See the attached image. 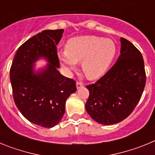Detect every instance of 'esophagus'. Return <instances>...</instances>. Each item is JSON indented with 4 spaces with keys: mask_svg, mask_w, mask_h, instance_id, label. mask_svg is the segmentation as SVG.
<instances>
[{
    "mask_svg": "<svg viewBox=\"0 0 155 155\" xmlns=\"http://www.w3.org/2000/svg\"><path fill=\"white\" fill-rule=\"evenodd\" d=\"M83 85H84V84H83L81 81H77L76 86L78 89H79V88H81V87H83Z\"/></svg>",
    "mask_w": 155,
    "mask_h": 155,
    "instance_id": "1",
    "label": "esophagus"
}]
</instances>
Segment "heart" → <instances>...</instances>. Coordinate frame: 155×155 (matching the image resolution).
<instances>
[{"label": "heart", "mask_w": 155, "mask_h": 155, "mask_svg": "<svg viewBox=\"0 0 155 155\" xmlns=\"http://www.w3.org/2000/svg\"><path fill=\"white\" fill-rule=\"evenodd\" d=\"M116 45L112 39L96 35H80L70 38L65 50L57 52L64 68L74 69L79 61L87 78L96 79L105 74L116 57Z\"/></svg>", "instance_id": "heart-1"}]
</instances>
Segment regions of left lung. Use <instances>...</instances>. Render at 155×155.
<instances>
[{
  "mask_svg": "<svg viewBox=\"0 0 155 155\" xmlns=\"http://www.w3.org/2000/svg\"><path fill=\"white\" fill-rule=\"evenodd\" d=\"M120 55L116 64L94 84L87 85V113L97 123L112 125L131 114L141 98L146 84L141 53L133 43L120 39Z\"/></svg>",
  "mask_w": 155,
  "mask_h": 155,
  "instance_id": "1",
  "label": "left lung"
}]
</instances>
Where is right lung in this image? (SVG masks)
<instances>
[{"mask_svg": "<svg viewBox=\"0 0 155 155\" xmlns=\"http://www.w3.org/2000/svg\"><path fill=\"white\" fill-rule=\"evenodd\" d=\"M64 29L44 30L25 42L16 51L10 69L13 98L25 119L39 127L57 125L65 113V102L77 91L74 80L58 71L57 45ZM44 57L49 64L38 72L34 63Z\"/></svg>", "mask_w": 155, "mask_h": 155, "instance_id": "obj_1", "label": "right lung"}]
</instances>
